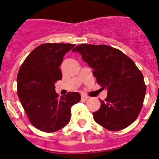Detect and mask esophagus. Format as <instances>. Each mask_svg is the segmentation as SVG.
I'll list each match as a JSON object with an SVG mask.
<instances>
[{"instance_id":"obj_1","label":"esophagus","mask_w":159,"mask_h":159,"mask_svg":"<svg viewBox=\"0 0 159 159\" xmlns=\"http://www.w3.org/2000/svg\"><path fill=\"white\" fill-rule=\"evenodd\" d=\"M89 99L88 96L85 95V94H82V95H81V99H82V100H87V99Z\"/></svg>"}]
</instances>
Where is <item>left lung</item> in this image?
<instances>
[{
  "label": "left lung",
  "mask_w": 159,
  "mask_h": 159,
  "mask_svg": "<svg viewBox=\"0 0 159 159\" xmlns=\"http://www.w3.org/2000/svg\"><path fill=\"white\" fill-rule=\"evenodd\" d=\"M93 69V76L107 97L93 113L94 121L111 131L122 130L137 119L146 87L143 75L128 56L107 45L82 43L72 49Z\"/></svg>",
  "instance_id": "left-lung-1"
}]
</instances>
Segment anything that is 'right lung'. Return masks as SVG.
<instances>
[{"instance_id":"obj_1","label":"right lung","mask_w":159,"mask_h":159,"mask_svg":"<svg viewBox=\"0 0 159 159\" xmlns=\"http://www.w3.org/2000/svg\"><path fill=\"white\" fill-rule=\"evenodd\" d=\"M72 43H43L29 54L17 75V92L31 124L48 133L57 131L71 118V108L81 100L77 92L58 97L54 84L62 79L60 66Z\"/></svg>"}]
</instances>
